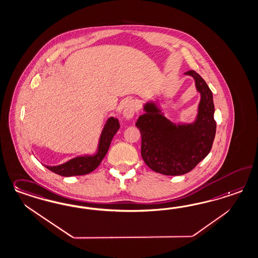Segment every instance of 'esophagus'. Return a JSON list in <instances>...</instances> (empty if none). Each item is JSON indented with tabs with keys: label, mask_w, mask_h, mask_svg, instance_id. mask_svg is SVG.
Instances as JSON below:
<instances>
[{
	"label": "esophagus",
	"mask_w": 258,
	"mask_h": 258,
	"mask_svg": "<svg viewBox=\"0 0 258 258\" xmlns=\"http://www.w3.org/2000/svg\"><path fill=\"white\" fill-rule=\"evenodd\" d=\"M136 109H137V105H136V102L134 100H129L127 101L124 104V107H123V111H122V115L126 118H132L134 115H135V112H136Z\"/></svg>",
	"instance_id": "1"
}]
</instances>
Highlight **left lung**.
Instances as JSON below:
<instances>
[{
	"instance_id": "left-lung-1",
	"label": "left lung",
	"mask_w": 258,
	"mask_h": 258,
	"mask_svg": "<svg viewBox=\"0 0 258 258\" xmlns=\"http://www.w3.org/2000/svg\"><path fill=\"white\" fill-rule=\"evenodd\" d=\"M184 74L194 78L200 93L196 120L189 124H175L164 116L156 102L148 101L143 106L145 113L136 122L142 134L144 162L162 175L189 173L207 157L216 136L213 93L196 71L190 70Z\"/></svg>"
}]
</instances>
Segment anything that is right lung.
Returning a JSON list of instances; mask_svg holds the SVG:
<instances>
[{
  "label": "right lung",
  "mask_w": 258,
  "mask_h": 258,
  "mask_svg": "<svg viewBox=\"0 0 258 258\" xmlns=\"http://www.w3.org/2000/svg\"><path fill=\"white\" fill-rule=\"evenodd\" d=\"M119 129V122L117 118L111 116L109 117L104 125L102 132L100 134V142L98 145V151L95 155H86L68 160L66 163L57 166L44 165L48 170L55 174L62 176H73L83 175L93 172L99 166L101 160L108 152L110 143L112 139Z\"/></svg>",
  "instance_id": "obj_1"
}]
</instances>
